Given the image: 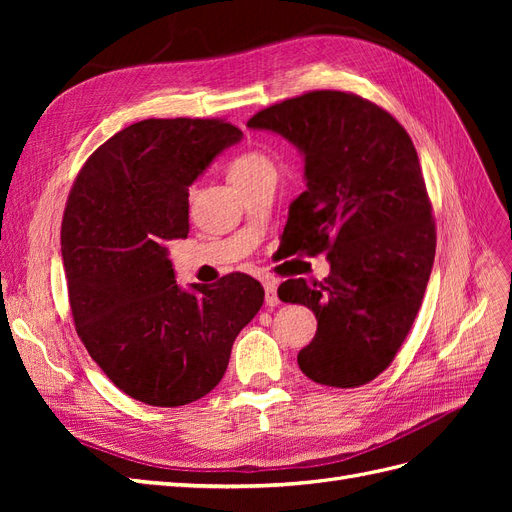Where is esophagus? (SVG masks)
<instances>
[{"instance_id": "esophagus-1", "label": "esophagus", "mask_w": 512, "mask_h": 512, "mask_svg": "<svg viewBox=\"0 0 512 512\" xmlns=\"http://www.w3.org/2000/svg\"><path fill=\"white\" fill-rule=\"evenodd\" d=\"M265 303L269 305V307H275L277 303H280V299H277V286H275V282H271V280H265Z\"/></svg>"}]
</instances>
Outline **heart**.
I'll return each mask as SVG.
<instances>
[{"label":"heart","mask_w":512,"mask_h":512,"mask_svg":"<svg viewBox=\"0 0 512 512\" xmlns=\"http://www.w3.org/2000/svg\"><path fill=\"white\" fill-rule=\"evenodd\" d=\"M269 168H273V162L269 160V156H265L262 151L250 149V151L239 153V156L230 160L228 177L232 183H239V181L250 179V177L262 173V170H269Z\"/></svg>","instance_id":"obj_1"}]
</instances>
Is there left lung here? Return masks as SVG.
Returning a JSON list of instances; mask_svg holds the SVG:
<instances>
[{"label":"left lung","instance_id":"left-lung-1","mask_svg":"<svg viewBox=\"0 0 512 512\" xmlns=\"http://www.w3.org/2000/svg\"><path fill=\"white\" fill-rule=\"evenodd\" d=\"M247 126L282 134L305 156L307 190L290 205L284 237L294 252L331 262L322 282L299 277L277 288L318 320L299 367L335 389L367 384L406 342L436 256L412 138L378 104L333 89L262 108Z\"/></svg>","mask_w":512,"mask_h":512}]
</instances>
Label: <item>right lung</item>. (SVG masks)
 I'll list each match as a JSON object with an SVG mask.
<instances>
[{
	"label": "right lung",
	"instance_id": "add662e5",
	"mask_svg": "<svg viewBox=\"0 0 512 512\" xmlns=\"http://www.w3.org/2000/svg\"><path fill=\"white\" fill-rule=\"evenodd\" d=\"M243 132L224 119H145L100 145L61 222L68 299L89 356L119 391L158 408L205 397L265 301L252 275L181 290L164 243L190 230V185Z\"/></svg>",
	"mask_w": 512,
	"mask_h": 512
}]
</instances>
